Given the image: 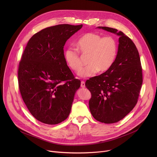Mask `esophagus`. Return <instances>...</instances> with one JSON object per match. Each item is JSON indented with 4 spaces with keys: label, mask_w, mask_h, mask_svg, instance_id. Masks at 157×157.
I'll return each mask as SVG.
<instances>
[{
    "label": "esophagus",
    "mask_w": 157,
    "mask_h": 157,
    "mask_svg": "<svg viewBox=\"0 0 157 157\" xmlns=\"http://www.w3.org/2000/svg\"><path fill=\"white\" fill-rule=\"evenodd\" d=\"M81 87H82V88H84L86 86H85V82H84V81H81Z\"/></svg>",
    "instance_id": "34e87169"
}]
</instances>
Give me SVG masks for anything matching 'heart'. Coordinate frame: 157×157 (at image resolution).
I'll list each match as a JSON object with an SVG mask.
<instances>
[{"instance_id": "obj_1", "label": "heart", "mask_w": 157, "mask_h": 157, "mask_svg": "<svg viewBox=\"0 0 157 157\" xmlns=\"http://www.w3.org/2000/svg\"><path fill=\"white\" fill-rule=\"evenodd\" d=\"M78 49L82 55H89L87 64L82 67V61L78 52L69 48L64 52V59L70 68L78 71L81 78L92 77L98 71L104 73L113 65L117 54V43L112 36H102L97 33H87L82 36L77 41Z\"/></svg>"}]
</instances>
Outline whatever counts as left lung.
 Returning <instances> with one entry per match:
<instances>
[{
	"label": "left lung",
	"mask_w": 157,
	"mask_h": 157,
	"mask_svg": "<svg viewBox=\"0 0 157 157\" xmlns=\"http://www.w3.org/2000/svg\"><path fill=\"white\" fill-rule=\"evenodd\" d=\"M98 28L119 36L117 54L109 70L87 80L85 86L91 93L89 105L93 117L113 124L136 106L143 81L142 70L139 52L130 38L115 29Z\"/></svg>",
	"instance_id": "8db88e82"
}]
</instances>
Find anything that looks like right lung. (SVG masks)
Returning <instances> with one entry per match:
<instances>
[{
	"mask_svg": "<svg viewBox=\"0 0 157 157\" xmlns=\"http://www.w3.org/2000/svg\"><path fill=\"white\" fill-rule=\"evenodd\" d=\"M82 27L61 24L44 29L32 36L22 55L18 71L20 94L41 122L58 124L70 115L81 81L67 65L63 48Z\"/></svg>",
	"mask_w": 157,
	"mask_h": 157,
	"instance_id": "obj_1",
	"label": "right lung"
}]
</instances>
